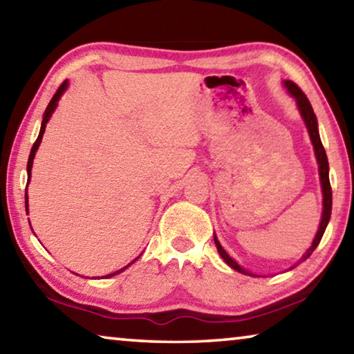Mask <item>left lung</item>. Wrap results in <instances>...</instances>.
Wrapping results in <instances>:
<instances>
[{"label": "left lung", "mask_w": 354, "mask_h": 354, "mask_svg": "<svg viewBox=\"0 0 354 354\" xmlns=\"http://www.w3.org/2000/svg\"><path fill=\"white\" fill-rule=\"evenodd\" d=\"M286 87L289 88V92L292 93V97H295L299 113H301L304 123H306V127H308L310 140H313V145H314V149H315L317 160H319V165H320L319 170H320V181H322V189H323V215H322L320 227H319V231H317V236L314 239L313 245H310L309 250L306 251V253H304V256L301 257V259H299V262H301V261H306L308 257L314 253V250L319 247V243H320L322 237H323V232H325V230H326V225H328V221H329V217H331L333 190H331V184H329V165H328L326 151H325V148H323V145H322V140H320V136H319V128H317V117H315V113H314L313 106H310L308 97L303 93L301 88H299L295 82L286 81ZM214 242H215V247H217V250H218L220 256L223 257V261L227 263V266L232 267L237 272L243 273V274H251L250 272L243 270V268L239 266V263L234 259H232V257H230V254H227L223 248H221V245L218 243L217 237H214ZM253 277H254V274H253Z\"/></svg>", "instance_id": "obj_1"}]
</instances>
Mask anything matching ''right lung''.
Here are the masks:
<instances>
[{"mask_svg":"<svg viewBox=\"0 0 354 354\" xmlns=\"http://www.w3.org/2000/svg\"><path fill=\"white\" fill-rule=\"evenodd\" d=\"M67 86H68V82H67V81H64V82L61 84V86H59V88L56 91V93L53 95V98H51V101H50V104H48L46 111H45V113H44V122H41V128H40L39 137H37V140L34 142V145H32V148H31V154H29V159H28V183H29V178H31V169H32V160H34V156H35V151H37V148H39V145H40L41 137H44V133H45V128H46L48 120H50L51 113L55 112L56 106H57V101H59V98H61V95L64 93L65 88H67ZM25 205H26V211H28V194H25ZM127 267H128V266H127ZM127 267H123L122 270H117V272H113V273H111V274H106V277H103V278H111V277H113V274H117V273H120V272H123L124 268H127Z\"/></svg>","mask_w":354,"mask_h":354,"instance_id":"add662e5","label":"right lung"}]
</instances>
